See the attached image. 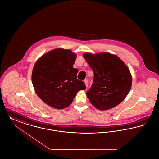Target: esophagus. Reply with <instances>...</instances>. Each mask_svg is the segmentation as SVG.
<instances>
[{"instance_id":"esophagus-1","label":"esophagus","mask_w":159,"mask_h":159,"mask_svg":"<svg viewBox=\"0 0 159 159\" xmlns=\"http://www.w3.org/2000/svg\"><path fill=\"white\" fill-rule=\"evenodd\" d=\"M84 84L86 85V86L87 87L88 85V80L87 79H84Z\"/></svg>"}]
</instances>
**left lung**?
<instances>
[{
    "label": "left lung",
    "mask_w": 159,
    "mask_h": 159,
    "mask_svg": "<svg viewBox=\"0 0 159 159\" xmlns=\"http://www.w3.org/2000/svg\"><path fill=\"white\" fill-rule=\"evenodd\" d=\"M83 56L93 72V84L86 95L93 106L105 111L116 106L130 91V71L121 59L109 53Z\"/></svg>",
    "instance_id": "8db88e82"
}]
</instances>
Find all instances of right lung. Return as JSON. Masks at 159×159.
I'll list each match as a JSON object with an SVG mask.
<instances>
[{
  "mask_svg": "<svg viewBox=\"0 0 159 159\" xmlns=\"http://www.w3.org/2000/svg\"><path fill=\"white\" fill-rule=\"evenodd\" d=\"M77 55L70 50L56 48L41 56L34 66L32 82L38 96L47 105L64 109L73 101L76 93L86 89L77 79L73 68Z\"/></svg>",
  "mask_w": 159,
  "mask_h": 159,
  "instance_id": "obj_1",
  "label": "right lung"
}]
</instances>
